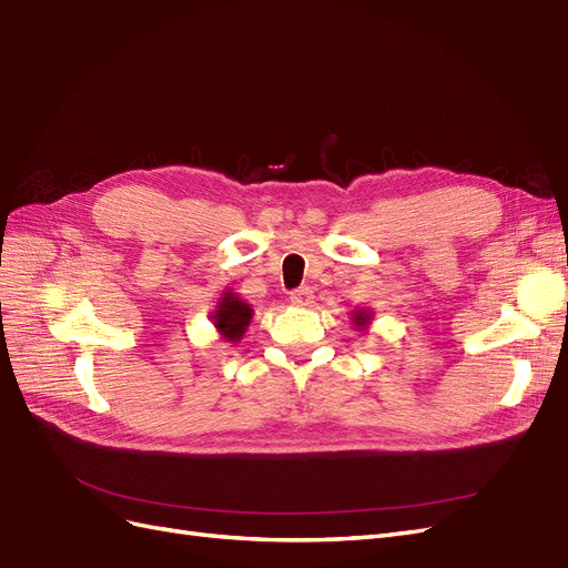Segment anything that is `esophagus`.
<instances>
[{
	"instance_id": "1",
	"label": "esophagus",
	"mask_w": 568,
	"mask_h": 568,
	"mask_svg": "<svg viewBox=\"0 0 568 568\" xmlns=\"http://www.w3.org/2000/svg\"><path fill=\"white\" fill-rule=\"evenodd\" d=\"M312 300H314V290L306 287V285L297 287V290H293V293H290V302H293L295 306H310Z\"/></svg>"
}]
</instances>
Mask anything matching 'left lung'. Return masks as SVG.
<instances>
[{
    "label": "left lung",
    "instance_id": "obj_1",
    "mask_svg": "<svg viewBox=\"0 0 568 568\" xmlns=\"http://www.w3.org/2000/svg\"><path fill=\"white\" fill-rule=\"evenodd\" d=\"M366 321H368V314H366V312H356V314H354V323H356V326H364Z\"/></svg>",
    "mask_w": 568,
    "mask_h": 568
}]
</instances>
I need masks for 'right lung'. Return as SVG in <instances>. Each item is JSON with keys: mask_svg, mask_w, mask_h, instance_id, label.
<instances>
[{"mask_svg": "<svg viewBox=\"0 0 568 568\" xmlns=\"http://www.w3.org/2000/svg\"><path fill=\"white\" fill-rule=\"evenodd\" d=\"M250 318H252V306L237 300L233 293H225V297L221 300L219 310L214 314L216 328L221 331V335L225 339H231V343H237L242 333L247 331Z\"/></svg>", "mask_w": 568, "mask_h": 568, "instance_id": "obj_1", "label": "right lung"}]
</instances>
